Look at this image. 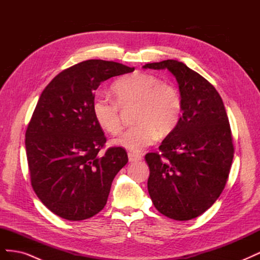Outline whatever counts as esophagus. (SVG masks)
<instances>
[{
  "label": "esophagus",
  "mask_w": 260,
  "mask_h": 260,
  "mask_svg": "<svg viewBox=\"0 0 260 260\" xmlns=\"http://www.w3.org/2000/svg\"><path fill=\"white\" fill-rule=\"evenodd\" d=\"M128 158H129V161L133 162V161L141 160V159H142V157H141L138 154H135V153H128Z\"/></svg>",
  "instance_id": "obj_1"
}]
</instances>
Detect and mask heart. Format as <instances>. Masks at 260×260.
Segmentation results:
<instances>
[{
	"mask_svg": "<svg viewBox=\"0 0 260 260\" xmlns=\"http://www.w3.org/2000/svg\"><path fill=\"white\" fill-rule=\"evenodd\" d=\"M113 92L116 102L104 95L93 101L92 112L102 129L116 133L120 129V107L137 104L135 125L124 129L113 143L131 152H141L154 143L160 133H168L178 123L182 102L178 91L155 76L128 75L115 82Z\"/></svg>",
	"mask_w": 260,
	"mask_h": 260,
	"instance_id": "b5f03b06",
	"label": "heart"
}]
</instances>
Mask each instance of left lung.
Here are the masks:
<instances>
[{
  "label": "left lung",
  "instance_id": "8db88e82",
  "mask_svg": "<svg viewBox=\"0 0 260 260\" xmlns=\"http://www.w3.org/2000/svg\"><path fill=\"white\" fill-rule=\"evenodd\" d=\"M143 68L170 72L179 84L182 116L148 153L147 188L156 209L185 221L205 212L221 194L233 159L231 129L219 93L182 61L167 59Z\"/></svg>",
  "mask_w": 260,
  "mask_h": 260
}]
</instances>
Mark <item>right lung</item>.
<instances>
[{
    "label": "right lung",
    "mask_w": 260,
    "mask_h": 260,
    "mask_svg": "<svg viewBox=\"0 0 260 260\" xmlns=\"http://www.w3.org/2000/svg\"><path fill=\"white\" fill-rule=\"evenodd\" d=\"M133 70L115 61L85 60L58 74L38 101L26 131L31 185L60 218L79 221L96 215L128 162L122 147L99 154L106 138L92 104L102 82Z\"/></svg>",
    "instance_id": "right-lung-1"
}]
</instances>
